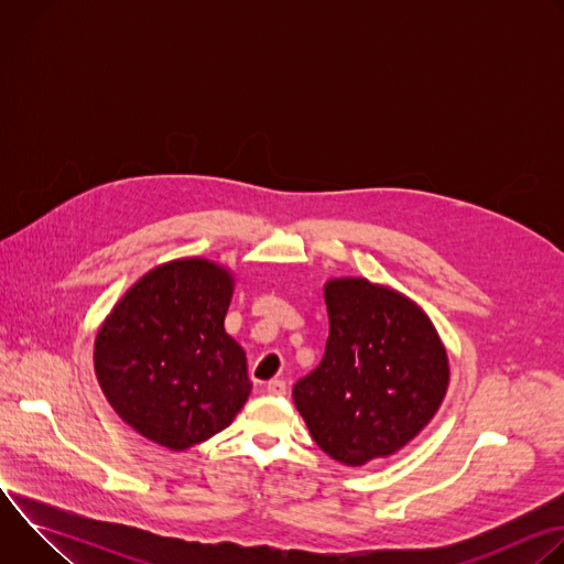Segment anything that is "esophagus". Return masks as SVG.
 <instances>
[{"instance_id":"1","label":"esophagus","mask_w":564,"mask_h":564,"mask_svg":"<svg viewBox=\"0 0 564 564\" xmlns=\"http://www.w3.org/2000/svg\"><path fill=\"white\" fill-rule=\"evenodd\" d=\"M265 388H268V392L274 394V397H281V394H285V390H288V386H285L283 379H270Z\"/></svg>"}]
</instances>
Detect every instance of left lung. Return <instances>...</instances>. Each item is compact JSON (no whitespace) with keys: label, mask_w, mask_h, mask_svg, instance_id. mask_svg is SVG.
I'll use <instances>...</instances> for the list:
<instances>
[{"label":"left lung","mask_w":564,"mask_h":564,"mask_svg":"<svg viewBox=\"0 0 564 564\" xmlns=\"http://www.w3.org/2000/svg\"><path fill=\"white\" fill-rule=\"evenodd\" d=\"M324 299L326 352L292 399L321 451L364 466L404 448L435 417L451 383L448 352L426 310L386 283L335 276Z\"/></svg>","instance_id":"8db88e82"}]
</instances>
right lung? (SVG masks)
I'll list each match as a JSON object with an SVG mask.
<instances>
[{
	"mask_svg": "<svg viewBox=\"0 0 564 564\" xmlns=\"http://www.w3.org/2000/svg\"><path fill=\"white\" fill-rule=\"evenodd\" d=\"M234 272L205 257L142 274L98 328L94 368L116 415L144 440L187 451L227 429L252 392L225 333Z\"/></svg>",
	"mask_w": 564,
	"mask_h": 564,
	"instance_id": "1",
	"label": "right lung"
}]
</instances>
